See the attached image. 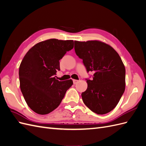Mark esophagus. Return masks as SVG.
I'll return each instance as SVG.
<instances>
[{
  "label": "esophagus",
  "mask_w": 146,
  "mask_h": 146,
  "mask_svg": "<svg viewBox=\"0 0 146 146\" xmlns=\"http://www.w3.org/2000/svg\"><path fill=\"white\" fill-rule=\"evenodd\" d=\"M78 82V80H73L74 84H77Z\"/></svg>",
  "instance_id": "34e87169"
}]
</instances>
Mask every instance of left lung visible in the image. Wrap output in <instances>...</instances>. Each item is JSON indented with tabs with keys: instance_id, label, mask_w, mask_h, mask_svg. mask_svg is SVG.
<instances>
[{
	"instance_id": "left-lung-1",
	"label": "left lung",
	"mask_w": 146,
	"mask_h": 146,
	"mask_svg": "<svg viewBox=\"0 0 146 146\" xmlns=\"http://www.w3.org/2000/svg\"><path fill=\"white\" fill-rule=\"evenodd\" d=\"M74 48L87 71L94 72L82 93L84 104L98 114L110 112L125 88V69L120 56L111 46L98 40L74 41Z\"/></svg>"
}]
</instances>
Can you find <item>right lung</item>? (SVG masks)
<instances>
[{
  "instance_id": "right-lung-1",
  "label": "right lung",
  "mask_w": 146,
  "mask_h": 146,
  "mask_svg": "<svg viewBox=\"0 0 146 146\" xmlns=\"http://www.w3.org/2000/svg\"><path fill=\"white\" fill-rule=\"evenodd\" d=\"M73 47V40L50 39L36 44L25 55L19 69L20 88L34 112L44 115L54 111L72 85L71 79L58 81L54 76L60 70L59 61Z\"/></svg>"
}]
</instances>
